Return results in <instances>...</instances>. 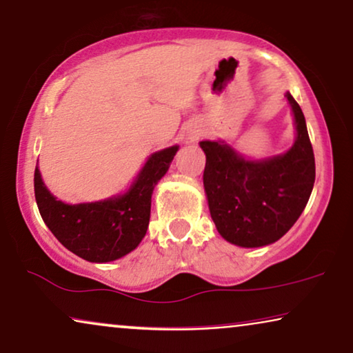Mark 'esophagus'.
<instances>
[{"instance_id": "obj_1", "label": "esophagus", "mask_w": 353, "mask_h": 353, "mask_svg": "<svg viewBox=\"0 0 353 353\" xmlns=\"http://www.w3.org/2000/svg\"><path fill=\"white\" fill-rule=\"evenodd\" d=\"M190 141H196V134H193V136H190Z\"/></svg>"}]
</instances>
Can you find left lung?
I'll list each match as a JSON object with an SVG mask.
<instances>
[{"label": "left lung", "mask_w": 353, "mask_h": 353, "mask_svg": "<svg viewBox=\"0 0 353 353\" xmlns=\"http://www.w3.org/2000/svg\"><path fill=\"white\" fill-rule=\"evenodd\" d=\"M296 141L283 155L250 161L225 141H201L206 154L204 190L210 217L228 243L261 247L276 243L306 208L315 181V160L306 120L290 93Z\"/></svg>", "instance_id": "8db88e82"}]
</instances>
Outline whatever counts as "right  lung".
I'll return each mask as SVG.
<instances>
[{"label":"right lung","mask_w":353,"mask_h":353,"mask_svg":"<svg viewBox=\"0 0 353 353\" xmlns=\"http://www.w3.org/2000/svg\"><path fill=\"white\" fill-rule=\"evenodd\" d=\"M177 150L179 145H172L155 152L128 192L97 203L60 201L47 190L36 168L34 196L42 220L68 250L87 261L106 263L130 254L145 236L152 192Z\"/></svg>","instance_id":"right-lung-1"}]
</instances>
